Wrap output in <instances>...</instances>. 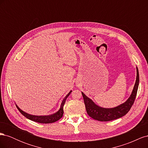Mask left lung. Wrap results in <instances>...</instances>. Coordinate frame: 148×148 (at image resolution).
<instances>
[{
    "instance_id": "1",
    "label": "left lung",
    "mask_w": 148,
    "mask_h": 148,
    "mask_svg": "<svg viewBox=\"0 0 148 148\" xmlns=\"http://www.w3.org/2000/svg\"><path fill=\"white\" fill-rule=\"evenodd\" d=\"M139 82H140L139 72L138 67L136 66V82L131 95L123 104L113 107V108H104V107L97 106L90 98H89L83 92H82L88 114L93 119L101 121V122H107V121L115 120L126 115L128 112V111L130 110L134 101L135 100Z\"/></svg>"
}]
</instances>
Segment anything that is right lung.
<instances>
[{"label":"right lung","instance_id":"obj_1","mask_svg":"<svg viewBox=\"0 0 148 148\" xmlns=\"http://www.w3.org/2000/svg\"><path fill=\"white\" fill-rule=\"evenodd\" d=\"M72 91H70L68 95H67L65 97L64 99L62 101L61 105H60V107L59 110H58L57 112H56L55 114H52V115H31L29 114H28L25 112L23 110H22L21 109H20L18 106L16 104V106L17 107V109H18V110L20 112L21 114L24 115L25 117H26L27 119L34 121V122H38V123H53L56 122V121L59 120V119H60L62 116H63L64 114V106L65 104V101L66 99V98L68 97V96L70 95V93Z\"/></svg>","mask_w":148,"mask_h":148}]
</instances>
